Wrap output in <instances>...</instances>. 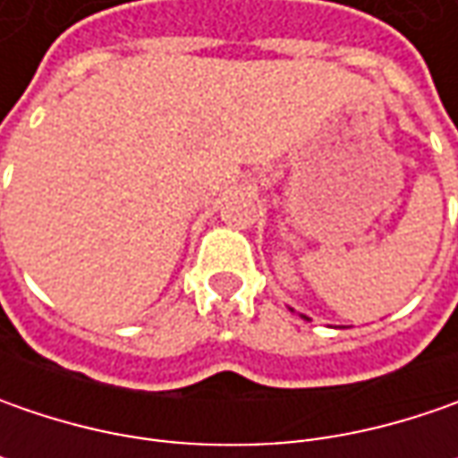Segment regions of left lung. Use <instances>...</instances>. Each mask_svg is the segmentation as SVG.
<instances>
[{
	"mask_svg": "<svg viewBox=\"0 0 458 458\" xmlns=\"http://www.w3.org/2000/svg\"><path fill=\"white\" fill-rule=\"evenodd\" d=\"M303 318H306V316H303Z\"/></svg>",
	"mask_w": 458,
	"mask_h": 458,
	"instance_id": "obj_1",
	"label": "left lung"
}]
</instances>
